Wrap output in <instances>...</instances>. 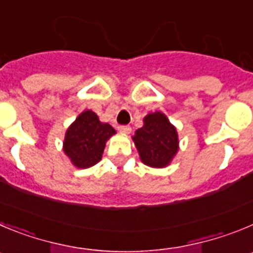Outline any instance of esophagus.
Wrapping results in <instances>:
<instances>
[{
	"label": "esophagus",
	"instance_id": "esophagus-1",
	"mask_svg": "<svg viewBox=\"0 0 253 253\" xmlns=\"http://www.w3.org/2000/svg\"><path fill=\"white\" fill-rule=\"evenodd\" d=\"M118 130L123 134H129L131 131V128L129 125H119V126H118Z\"/></svg>",
	"mask_w": 253,
	"mask_h": 253
}]
</instances>
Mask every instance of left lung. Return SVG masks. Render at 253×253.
I'll return each mask as SVG.
<instances>
[{
	"label": "left lung",
	"instance_id": "obj_1",
	"mask_svg": "<svg viewBox=\"0 0 253 253\" xmlns=\"http://www.w3.org/2000/svg\"><path fill=\"white\" fill-rule=\"evenodd\" d=\"M143 123L131 136L140 161L152 168H166L179 150L177 128L162 111L149 113Z\"/></svg>",
	"mask_w": 253,
	"mask_h": 253
}]
</instances>
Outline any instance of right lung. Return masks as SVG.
Here are the masks:
<instances>
[{"label":"right lung","instance_id":"obj_1","mask_svg":"<svg viewBox=\"0 0 253 253\" xmlns=\"http://www.w3.org/2000/svg\"><path fill=\"white\" fill-rule=\"evenodd\" d=\"M117 134L108 123H101L92 110H84L65 133L62 150L74 167L86 169L100 162L105 144Z\"/></svg>","mask_w":253,"mask_h":253}]
</instances>
